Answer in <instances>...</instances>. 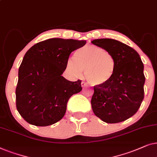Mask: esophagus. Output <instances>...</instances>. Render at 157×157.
I'll return each instance as SVG.
<instances>
[{"mask_svg":"<svg viewBox=\"0 0 157 157\" xmlns=\"http://www.w3.org/2000/svg\"><path fill=\"white\" fill-rule=\"evenodd\" d=\"M81 85H82V87H85V86H86V85H87V83L85 82H81Z\"/></svg>","mask_w":157,"mask_h":157,"instance_id":"1","label":"esophagus"}]
</instances>
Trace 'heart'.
I'll return each mask as SVG.
<instances>
[{"mask_svg":"<svg viewBox=\"0 0 157 157\" xmlns=\"http://www.w3.org/2000/svg\"><path fill=\"white\" fill-rule=\"evenodd\" d=\"M75 57L67 60V68L79 77L85 70V78L93 86L110 82L116 71V60L110 52L98 46L89 44L77 49Z\"/></svg>","mask_w":157,"mask_h":157,"instance_id":"obj_1","label":"heart"}]
</instances>
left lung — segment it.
<instances>
[{
	"instance_id": "left-lung-1",
	"label": "left lung",
	"mask_w": 157,
	"mask_h": 157,
	"mask_svg": "<svg viewBox=\"0 0 157 157\" xmlns=\"http://www.w3.org/2000/svg\"><path fill=\"white\" fill-rule=\"evenodd\" d=\"M91 42L110 52L116 60L111 80L103 86H94L93 113L108 124L122 122L138 111L144 100V64L135 49L121 41L98 39Z\"/></svg>"
}]
</instances>
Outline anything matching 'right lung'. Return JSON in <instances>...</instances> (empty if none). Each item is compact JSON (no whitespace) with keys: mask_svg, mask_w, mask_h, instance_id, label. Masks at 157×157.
<instances>
[{"mask_svg":"<svg viewBox=\"0 0 157 157\" xmlns=\"http://www.w3.org/2000/svg\"><path fill=\"white\" fill-rule=\"evenodd\" d=\"M85 44L84 40L54 38L40 41L26 52L16 89V108L26 122L47 126L63 118L68 100L82 87L80 80L71 82L62 75L71 52Z\"/></svg>","mask_w":157,"mask_h":157,"instance_id":"obj_1","label":"right lung"}]
</instances>
